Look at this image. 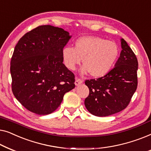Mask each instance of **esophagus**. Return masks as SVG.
Segmentation results:
<instances>
[{
	"label": "esophagus",
	"instance_id": "34e87169",
	"mask_svg": "<svg viewBox=\"0 0 151 151\" xmlns=\"http://www.w3.org/2000/svg\"><path fill=\"white\" fill-rule=\"evenodd\" d=\"M83 80L81 79V78L76 77V78H75V83L76 86H78V85L83 83Z\"/></svg>",
	"mask_w": 151,
	"mask_h": 151
}]
</instances>
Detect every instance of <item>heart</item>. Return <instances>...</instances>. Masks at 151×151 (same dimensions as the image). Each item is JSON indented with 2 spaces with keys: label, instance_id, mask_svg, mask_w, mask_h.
I'll use <instances>...</instances> for the list:
<instances>
[{
  "label": "heart",
  "instance_id": "b5f03b06",
  "mask_svg": "<svg viewBox=\"0 0 151 151\" xmlns=\"http://www.w3.org/2000/svg\"><path fill=\"white\" fill-rule=\"evenodd\" d=\"M119 53L115 42L96 36H83L75 42V47L65 46L61 51L63 62L67 68L74 70L83 59L81 73L95 78L109 73Z\"/></svg>",
  "mask_w": 151,
  "mask_h": 151
}]
</instances>
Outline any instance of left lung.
<instances>
[{
	"label": "left lung",
	"mask_w": 151,
	"mask_h": 151,
	"mask_svg": "<svg viewBox=\"0 0 151 151\" xmlns=\"http://www.w3.org/2000/svg\"><path fill=\"white\" fill-rule=\"evenodd\" d=\"M121 47L120 57L109 73L85 81L90 90L85 106L96 116H108L124 109L137 89V57L124 39H121Z\"/></svg>",
	"instance_id": "obj_1"
}]
</instances>
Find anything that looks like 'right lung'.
Listing matches in <instances>:
<instances>
[{
  "label": "right lung",
  "instance_id": "add662e5",
  "mask_svg": "<svg viewBox=\"0 0 151 151\" xmlns=\"http://www.w3.org/2000/svg\"><path fill=\"white\" fill-rule=\"evenodd\" d=\"M71 37L63 29L42 25L23 35L15 46L10 66L12 92L29 111L51 114L65 93L75 88V75L61 57Z\"/></svg>",
  "mask_w": 151,
  "mask_h": 151
}]
</instances>
